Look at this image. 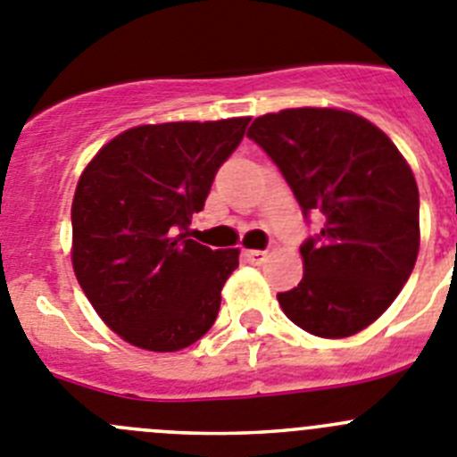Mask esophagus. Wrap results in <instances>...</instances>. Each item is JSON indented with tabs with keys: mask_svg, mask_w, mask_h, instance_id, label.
<instances>
[{
	"mask_svg": "<svg viewBox=\"0 0 457 457\" xmlns=\"http://www.w3.org/2000/svg\"><path fill=\"white\" fill-rule=\"evenodd\" d=\"M243 257L248 259L250 263H254V266H259V263L266 262L268 253L266 250H245V253H243Z\"/></svg>",
	"mask_w": 457,
	"mask_h": 457,
	"instance_id": "esophagus-1",
	"label": "esophagus"
}]
</instances>
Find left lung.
<instances>
[{"label":"left lung","mask_w":457,"mask_h":457,"mask_svg":"<svg viewBox=\"0 0 457 457\" xmlns=\"http://www.w3.org/2000/svg\"><path fill=\"white\" fill-rule=\"evenodd\" d=\"M266 151L320 232L300 245L304 277L277 293L320 338L363 331L395 302L420 253V191L386 132L347 110L293 108L254 119Z\"/></svg>","instance_id":"obj_1"}]
</instances>
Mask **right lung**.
Wrapping results in <instances>:
<instances>
[{"label":"right lung","mask_w":457,"mask_h":457,"mask_svg":"<svg viewBox=\"0 0 457 457\" xmlns=\"http://www.w3.org/2000/svg\"><path fill=\"white\" fill-rule=\"evenodd\" d=\"M250 117L137 126L105 144L71 204V263L105 325L148 352L203 338L238 250L187 238Z\"/></svg>","instance_id":"1"}]
</instances>
